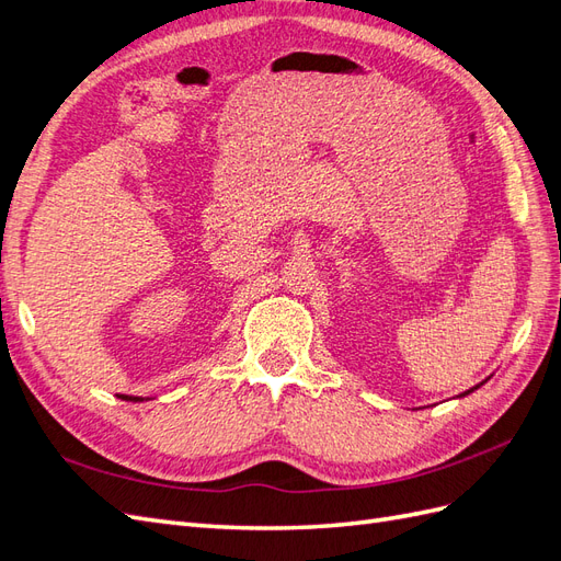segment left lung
Segmentation results:
<instances>
[{
	"label": "left lung",
	"instance_id": "1",
	"mask_svg": "<svg viewBox=\"0 0 561 561\" xmlns=\"http://www.w3.org/2000/svg\"><path fill=\"white\" fill-rule=\"evenodd\" d=\"M482 383H484V381H482ZM482 383H478V386H472V388H470V390H466V393H461V396H468V393H472V390H478V388H480V386H482Z\"/></svg>",
	"mask_w": 561,
	"mask_h": 561
}]
</instances>
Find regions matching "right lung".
<instances>
[{"mask_svg": "<svg viewBox=\"0 0 561 561\" xmlns=\"http://www.w3.org/2000/svg\"><path fill=\"white\" fill-rule=\"evenodd\" d=\"M122 398H124V400H133V402H140V400H142V398H133V396H122Z\"/></svg>", "mask_w": 561, "mask_h": 561, "instance_id": "add662e5", "label": "right lung"}]
</instances>
